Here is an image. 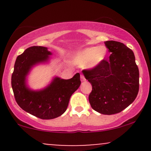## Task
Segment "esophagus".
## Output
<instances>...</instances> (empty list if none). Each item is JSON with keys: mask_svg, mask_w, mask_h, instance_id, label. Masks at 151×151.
Segmentation results:
<instances>
[{"mask_svg": "<svg viewBox=\"0 0 151 151\" xmlns=\"http://www.w3.org/2000/svg\"><path fill=\"white\" fill-rule=\"evenodd\" d=\"M80 78H81V81H84L86 80V79H85V77H84V74H81V75H80Z\"/></svg>", "mask_w": 151, "mask_h": 151, "instance_id": "34e87169", "label": "esophagus"}]
</instances>
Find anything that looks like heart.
Masks as SVG:
<instances>
[{
	"label": "heart",
	"instance_id": "b5f03b06",
	"mask_svg": "<svg viewBox=\"0 0 151 151\" xmlns=\"http://www.w3.org/2000/svg\"><path fill=\"white\" fill-rule=\"evenodd\" d=\"M106 56V50L103 47H92L86 48L78 54L74 59V62L80 66L89 67H96Z\"/></svg>",
	"mask_w": 151,
	"mask_h": 151
}]
</instances>
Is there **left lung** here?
I'll return each mask as SVG.
<instances>
[{"label": "left lung", "instance_id": "8db88e82", "mask_svg": "<svg viewBox=\"0 0 151 151\" xmlns=\"http://www.w3.org/2000/svg\"><path fill=\"white\" fill-rule=\"evenodd\" d=\"M111 54L93 68L82 71L91 83V108L106 115L122 111L136 99L139 90V70L133 52L124 43L106 41Z\"/></svg>", "mask_w": 151, "mask_h": 151}]
</instances>
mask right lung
<instances>
[{"instance_id":"1","label":"right lung","mask_w":151,"mask_h":151,"mask_svg":"<svg viewBox=\"0 0 151 151\" xmlns=\"http://www.w3.org/2000/svg\"><path fill=\"white\" fill-rule=\"evenodd\" d=\"M47 48L32 46L18 55L12 74L11 84L15 99L22 109L41 119H52L65 113L72 94L81 84L80 74L70 79H54L46 89L31 91L25 85V77L35 64L47 60Z\"/></svg>"}]
</instances>
